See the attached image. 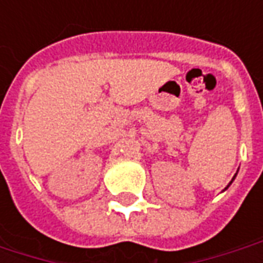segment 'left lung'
Here are the masks:
<instances>
[{
	"mask_svg": "<svg viewBox=\"0 0 263 263\" xmlns=\"http://www.w3.org/2000/svg\"><path fill=\"white\" fill-rule=\"evenodd\" d=\"M235 177H237V173H235V176L232 177V180H231V182H230V184H231V183H232V182H234V179H235ZM230 184H228V186H227V187H226V189H224V190H227V189L230 187Z\"/></svg>",
	"mask_w": 263,
	"mask_h": 263,
	"instance_id": "1",
	"label": "left lung"
}]
</instances>
